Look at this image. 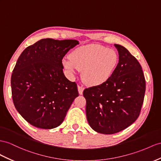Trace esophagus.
Listing matches in <instances>:
<instances>
[{
    "label": "esophagus",
    "mask_w": 161,
    "mask_h": 161,
    "mask_svg": "<svg viewBox=\"0 0 161 161\" xmlns=\"http://www.w3.org/2000/svg\"><path fill=\"white\" fill-rule=\"evenodd\" d=\"M84 90V88L83 86L78 85V91H79V94H83Z\"/></svg>",
    "instance_id": "1"
}]
</instances>
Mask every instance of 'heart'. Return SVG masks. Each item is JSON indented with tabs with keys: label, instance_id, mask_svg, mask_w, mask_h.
Instances as JSON below:
<instances>
[{
	"label": "heart",
	"instance_id": "b5f03b06",
	"mask_svg": "<svg viewBox=\"0 0 161 161\" xmlns=\"http://www.w3.org/2000/svg\"><path fill=\"white\" fill-rule=\"evenodd\" d=\"M70 58L63 60L64 68L71 75L79 70L82 79L91 86L100 85L112 75L118 63V53L112 48L99 44H89L76 48L70 53Z\"/></svg>",
	"mask_w": 161,
	"mask_h": 161
}]
</instances>
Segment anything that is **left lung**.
Listing matches in <instances>:
<instances>
[{
	"label": "left lung",
	"mask_w": 161,
	"mask_h": 161,
	"mask_svg": "<svg viewBox=\"0 0 161 161\" xmlns=\"http://www.w3.org/2000/svg\"><path fill=\"white\" fill-rule=\"evenodd\" d=\"M119 62L112 75L100 85L84 90L86 117L98 133L111 135L132 125L139 117L146 80L138 60L120 45L114 44Z\"/></svg>",
	"instance_id": "8db88e82"
}]
</instances>
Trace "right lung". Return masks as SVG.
<instances>
[{"label": "right lung", "mask_w": 161, "mask_h": 161, "mask_svg": "<svg viewBox=\"0 0 161 161\" xmlns=\"http://www.w3.org/2000/svg\"><path fill=\"white\" fill-rule=\"evenodd\" d=\"M79 44L76 40L43 39L19 56L11 78L15 109L39 129L60 126L73 101L79 96L77 84L63 73V58Z\"/></svg>", "instance_id": "right-lung-1"}]
</instances>
